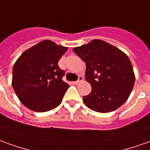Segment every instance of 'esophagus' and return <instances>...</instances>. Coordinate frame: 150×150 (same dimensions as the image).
I'll list each match as a JSON object with an SVG mask.
<instances>
[{
  "label": "esophagus",
  "instance_id": "obj_1",
  "mask_svg": "<svg viewBox=\"0 0 150 150\" xmlns=\"http://www.w3.org/2000/svg\"><path fill=\"white\" fill-rule=\"evenodd\" d=\"M83 81V76H80L79 78H78V80L77 81H74V85H77V84H79L81 81Z\"/></svg>",
  "mask_w": 150,
  "mask_h": 150
}]
</instances>
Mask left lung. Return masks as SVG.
<instances>
[{"label": "left lung", "mask_w": 150, "mask_h": 150, "mask_svg": "<svg viewBox=\"0 0 150 150\" xmlns=\"http://www.w3.org/2000/svg\"><path fill=\"white\" fill-rule=\"evenodd\" d=\"M86 62V79L92 91L83 97L86 105L98 112L118 109L127 100L135 82L133 66L128 56L104 40H91L73 49Z\"/></svg>", "instance_id": "8db88e82"}]
</instances>
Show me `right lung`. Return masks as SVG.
Here are the masks:
<instances>
[{"label": "right lung", "mask_w": 150, "mask_h": 150, "mask_svg": "<svg viewBox=\"0 0 150 150\" xmlns=\"http://www.w3.org/2000/svg\"><path fill=\"white\" fill-rule=\"evenodd\" d=\"M67 47L45 40L23 52L14 64L12 85L20 101L35 112H46L62 103L69 88L58 62Z\"/></svg>", "instance_id": "right-lung-1"}]
</instances>
